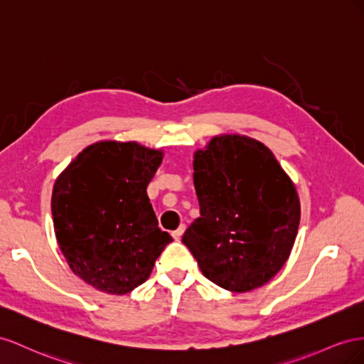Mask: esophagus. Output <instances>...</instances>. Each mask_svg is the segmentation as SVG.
<instances>
[{
  "label": "esophagus",
  "instance_id": "esophagus-1",
  "mask_svg": "<svg viewBox=\"0 0 364 364\" xmlns=\"http://www.w3.org/2000/svg\"><path fill=\"white\" fill-rule=\"evenodd\" d=\"M184 230H186V225H184V224H183V225H180L178 228H176V230H173V232H172V237H173V240H175V241H178L180 237L183 236Z\"/></svg>",
  "mask_w": 364,
  "mask_h": 364
}]
</instances>
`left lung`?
<instances>
[{
    "mask_svg": "<svg viewBox=\"0 0 364 364\" xmlns=\"http://www.w3.org/2000/svg\"><path fill=\"white\" fill-rule=\"evenodd\" d=\"M201 216L183 242L201 273L232 293L269 282L284 267L299 230L296 186L264 143L240 134L215 136L193 154Z\"/></svg>",
    "mask_w": 364,
    "mask_h": 364,
    "instance_id": "8db88e82",
    "label": "left lung"
}]
</instances>
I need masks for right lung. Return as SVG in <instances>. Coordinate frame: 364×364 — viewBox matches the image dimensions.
Wrapping results in <instances>:
<instances>
[{"instance_id": "1", "label": "right lung", "mask_w": 364, "mask_h": 364, "mask_svg": "<svg viewBox=\"0 0 364 364\" xmlns=\"http://www.w3.org/2000/svg\"><path fill=\"white\" fill-rule=\"evenodd\" d=\"M163 149L137 141L102 140L59 173L51 195L56 240L71 272L107 294L141 285L164 247L146 193Z\"/></svg>"}]
</instances>
